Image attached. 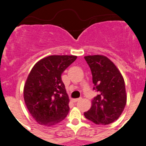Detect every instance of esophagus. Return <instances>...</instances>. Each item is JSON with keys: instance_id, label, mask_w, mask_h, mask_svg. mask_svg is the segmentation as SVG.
I'll return each instance as SVG.
<instances>
[{"instance_id": "esophagus-1", "label": "esophagus", "mask_w": 146, "mask_h": 146, "mask_svg": "<svg viewBox=\"0 0 146 146\" xmlns=\"http://www.w3.org/2000/svg\"><path fill=\"white\" fill-rule=\"evenodd\" d=\"M81 98H76V99H73V102H74V103H76V102H78V101H79V100H81Z\"/></svg>"}]
</instances>
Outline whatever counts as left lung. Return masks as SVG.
Instances as JSON below:
<instances>
[{
    "label": "left lung",
    "mask_w": 146,
    "mask_h": 146,
    "mask_svg": "<svg viewBox=\"0 0 146 146\" xmlns=\"http://www.w3.org/2000/svg\"><path fill=\"white\" fill-rule=\"evenodd\" d=\"M93 76V98L90 110L84 113L88 120L98 125H108L116 121L126 105L125 82L118 69L110 59L95 55L84 57Z\"/></svg>",
    "instance_id": "8db88e82"
}]
</instances>
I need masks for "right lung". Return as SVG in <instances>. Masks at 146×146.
I'll list each match as a JSON object with an SVG mask.
<instances>
[{"instance_id":"1","label":"right lung","mask_w":146,"mask_h":146,"mask_svg":"<svg viewBox=\"0 0 146 146\" xmlns=\"http://www.w3.org/2000/svg\"><path fill=\"white\" fill-rule=\"evenodd\" d=\"M77 58L75 56H50L35 63L28 76L23 95L27 108L39 124L51 126L69 112V98L61 74Z\"/></svg>"}]
</instances>
